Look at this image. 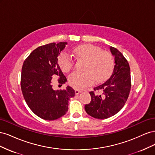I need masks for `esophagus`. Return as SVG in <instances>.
I'll use <instances>...</instances> for the list:
<instances>
[{
  "label": "esophagus",
  "mask_w": 155,
  "mask_h": 155,
  "mask_svg": "<svg viewBox=\"0 0 155 155\" xmlns=\"http://www.w3.org/2000/svg\"><path fill=\"white\" fill-rule=\"evenodd\" d=\"M81 91L77 90V89H76V90H75V94H76V95L79 94V93H81Z\"/></svg>",
  "instance_id": "esophagus-1"
}]
</instances>
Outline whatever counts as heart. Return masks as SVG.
<instances>
[{"mask_svg": "<svg viewBox=\"0 0 155 155\" xmlns=\"http://www.w3.org/2000/svg\"><path fill=\"white\" fill-rule=\"evenodd\" d=\"M74 54L79 59L87 61L84 70L86 72H75L68 77L70 86L76 89H83L92 85L95 80L101 82L109 78L114 68V59L109 51L93 45H83L74 50ZM59 67L64 72L73 68L74 61L66 52H62L58 58Z\"/></svg>", "mask_w": 155, "mask_h": 155, "instance_id": "heart-1", "label": "heart"}]
</instances>
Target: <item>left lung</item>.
<instances>
[{"instance_id":"8db88e82","label":"left lung","mask_w":155,"mask_h":155,"mask_svg":"<svg viewBox=\"0 0 155 155\" xmlns=\"http://www.w3.org/2000/svg\"><path fill=\"white\" fill-rule=\"evenodd\" d=\"M110 50L114 55L113 72L106 82L89 92L91 101L85 106L87 113L97 119H106L118 113L127 100L130 91L131 78L127 60L118 49L110 46ZM96 91L101 94L95 93Z\"/></svg>"}]
</instances>
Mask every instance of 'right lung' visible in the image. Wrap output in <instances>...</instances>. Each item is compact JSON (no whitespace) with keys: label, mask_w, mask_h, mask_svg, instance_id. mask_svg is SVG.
Here are the masks:
<instances>
[{"label":"right lung","mask_w":155,"mask_h":155,"mask_svg":"<svg viewBox=\"0 0 155 155\" xmlns=\"http://www.w3.org/2000/svg\"><path fill=\"white\" fill-rule=\"evenodd\" d=\"M67 43H52L39 46L25 60L22 67L21 87L25 100L39 118L55 120L66 114L68 100L75 95L74 89L54 91L52 76H58L59 84L67 81L58 64V57Z\"/></svg>","instance_id":"add662e5"}]
</instances>
